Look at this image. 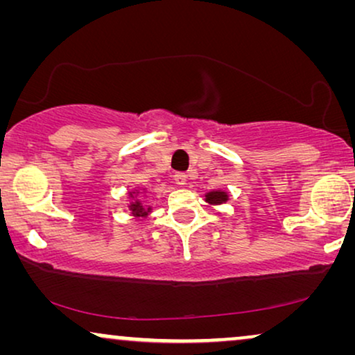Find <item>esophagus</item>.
Returning <instances> with one entry per match:
<instances>
[{
	"mask_svg": "<svg viewBox=\"0 0 355 355\" xmlns=\"http://www.w3.org/2000/svg\"><path fill=\"white\" fill-rule=\"evenodd\" d=\"M173 179H174V182L178 184V186H184V184H186V181H187V174L186 173H174Z\"/></svg>",
	"mask_w": 355,
	"mask_h": 355,
	"instance_id": "34e87169",
	"label": "esophagus"
}]
</instances>
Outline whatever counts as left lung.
I'll return each mask as SVG.
<instances>
[{
  "instance_id": "1",
  "label": "left lung",
  "mask_w": 355,
  "mask_h": 355,
  "mask_svg": "<svg viewBox=\"0 0 355 355\" xmlns=\"http://www.w3.org/2000/svg\"><path fill=\"white\" fill-rule=\"evenodd\" d=\"M205 197H207V202H208V203H213V205H220V203L227 200L226 193H225V192H220V191L208 192Z\"/></svg>"
}]
</instances>
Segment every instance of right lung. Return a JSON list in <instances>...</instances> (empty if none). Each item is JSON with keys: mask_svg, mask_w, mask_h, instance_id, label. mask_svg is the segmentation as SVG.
Returning a JSON list of instances; mask_svg holds the SVG:
<instances>
[{"mask_svg": "<svg viewBox=\"0 0 355 355\" xmlns=\"http://www.w3.org/2000/svg\"><path fill=\"white\" fill-rule=\"evenodd\" d=\"M130 210H132V213H134L135 216H145L150 211V210H144V207L140 205L139 202L132 203V205H130Z\"/></svg>", "mask_w": 355, "mask_h": 355, "instance_id": "obj_1", "label": "right lung"}]
</instances>
